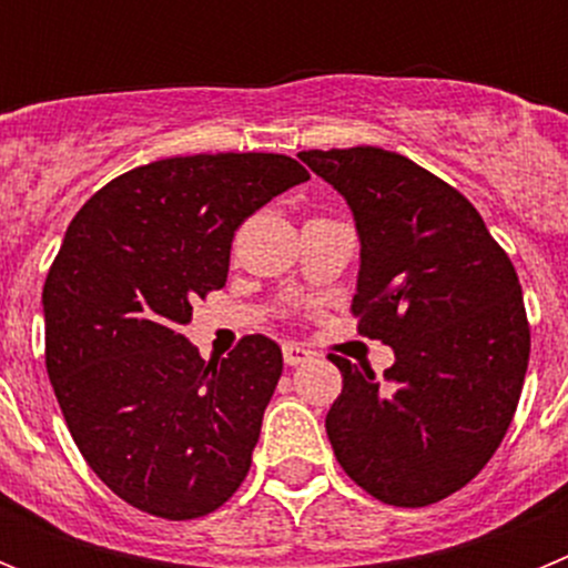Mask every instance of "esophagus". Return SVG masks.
Instances as JSON below:
<instances>
[{
	"instance_id": "obj_1",
	"label": "esophagus",
	"mask_w": 568,
	"mask_h": 568,
	"mask_svg": "<svg viewBox=\"0 0 568 568\" xmlns=\"http://www.w3.org/2000/svg\"><path fill=\"white\" fill-rule=\"evenodd\" d=\"M281 349H284V361H287L290 366H298L304 364V361L313 358V353H310L307 346H301V344H284Z\"/></svg>"
}]
</instances>
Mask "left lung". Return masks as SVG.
Here are the masks:
<instances>
[{
  "label": "left lung",
  "mask_w": 568,
  "mask_h": 568,
  "mask_svg": "<svg viewBox=\"0 0 568 568\" xmlns=\"http://www.w3.org/2000/svg\"><path fill=\"white\" fill-rule=\"evenodd\" d=\"M361 235L358 333L393 346L395 364L329 355L344 389L327 435L344 471L375 500L438 504L495 455L529 366V321L509 255L469 199L400 153L304 150Z\"/></svg>",
  "instance_id": "obj_1"
}]
</instances>
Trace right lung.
I'll use <instances>...</instances> for the list:
<instances>
[{
    "mask_svg": "<svg viewBox=\"0 0 568 568\" xmlns=\"http://www.w3.org/2000/svg\"><path fill=\"white\" fill-rule=\"evenodd\" d=\"M310 173L281 153H199L115 175L70 222L44 278V366L79 453L124 504L204 518L247 478L281 346L204 361L182 335L222 290L235 230Z\"/></svg>",
    "mask_w": 568,
    "mask_h": 568,
    "instance_id": "right-lung-1",
    "label": "right lung"
}]
</instances>
